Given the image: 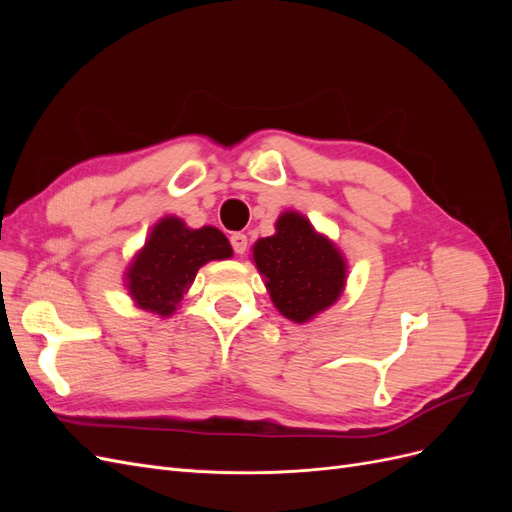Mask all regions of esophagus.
Segmentation results:
<instances>
[{"instance_id":"34e87169","label":"esophagus","mask_w":512,"mask_h":512,"mask_svg":"<svg viewBox=\"0 0 512 512\" xmlns=\"http://www.w3.org/2000/svg\"><path fill=\"white\" fill-rule=\"evenodd\" d=\"M230 245L237 254H245L247 252V237L243 235V232H235V235L230 237Z\"/></svg>"}]
</instances>
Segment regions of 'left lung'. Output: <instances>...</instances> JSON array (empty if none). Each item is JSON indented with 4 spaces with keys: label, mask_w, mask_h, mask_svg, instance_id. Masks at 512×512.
Returning <instances> with one entry per match:
<instances>
[{
    "label": "left lung",
    "mask_w": 512,
    "mask_h": 512,
    "mask_svg": "<svg viewBox=\"0 0 512 512\" xmlns=\"http://www.w3.org/2000/svg\"><path fill=\"white\" fill-rule=\"evenodd\" d=\"M254 262L273 305L303 324L331 307L346 286V258L297 211L275 222V235L254 243Z\"/></svg>",
    "instance_id": "obj_1"
}]
</instances>
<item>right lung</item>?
<instances>
[{
  "mask_svg": "<svg viewBox=\"0 0 512 512\" xmlns=\"http://www.w3.org/2000/svg\"><path fill=\"white\" fill-rule=\"evenodd\" d=\"M232 247L224 232L203 226L188 228L175 215H166L151 228L149 237L126 271V286L134 303L162 318L173 316L183 292L198 269L209 260H226Z\"/></svg>",
  "mask_w": 512,
  "mask_h": 512,
  "instance_id": "obj_1",
  "label": "right lung"
}]
</instances>
